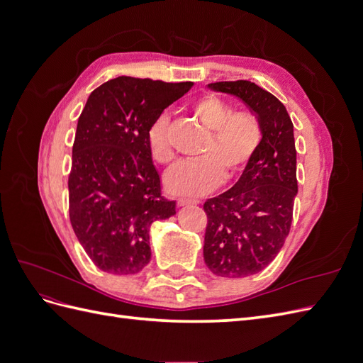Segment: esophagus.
Listing matches in <instances>:
<instances>
[{
    "mask_svg": "<svg viewBox=\"0 0 363 363\" xmlns=\"http://www.w3.org/2000/svg\"><path fill=\"white\" fill-rule=\"evenodd\" d=\"M199 200H191V199H177L179 206H188V204H199Z\"/></svg>",
    "mask_w": 363,
    "mask_h": 363,
    "instance_id": "34e87169",
    "label": "esophagus"
}]
</instances>
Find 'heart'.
I'll use <instances>...</instances> for the list:
<instances>
[{
	"label": "heart",
	"mask_w": 363,
	"mask_h": 363,
	"mask_svg": "<svg viewBox=\"0 0 363 363\" xmlns=\"http://www.w3.org/2000/svg\"><path fill=\"white\" fill-rule=\"evenodd\" d=\"M192 115L208 136L200 160L180 162L164 177L172 194L196 196L216 189L223 180H235L244 174L262 145L263 128L255 113L235 111L224 98L207 94L195 100ZM148 150L152 160L167 164L174 159L169 138V119L160 115L148 130Z\"/></svg>",
	"instance_id": "1"
}]
</instances>
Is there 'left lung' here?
<instances>
[{
  "instance_id": "obj_1",
  "label": "left lung",
  "mask_w": 363,
  "mask_h": 363,
  "mask_svg": "<svg viewBox=\"0 0 363 363\" xmlns=\"http://www.w3.org/2000/svg\"><path fill=\"white\" fill-rule=\"evenodd\" d=\"M208 87L240 98L263 128L262 145L238 183L203 206L207 268L221 277H247L268 267L289 235L298 191L294 124L279 98L256 83Z\"/></svg>"
}]
</instances>
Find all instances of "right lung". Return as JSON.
Returning <instances> with one entry per match:
<instances>
[{"label": "right lung", "instance_id": "add662e5", "mask_svg": "<svg viewBox=\"0 0 363 363\" xmlns=\"http://www.w3.org/2000/svg\"><path fill=\"white\" fill-rule=\"evenodd\" d=\"M192 86L123 75L87 98L72 145L69 219L86 255L106 272L144 269L151 224L175 213V201L162 195L148 130Z\"/></svg>", "mask_w": 363, "mask_h": 363}]
</instances>
